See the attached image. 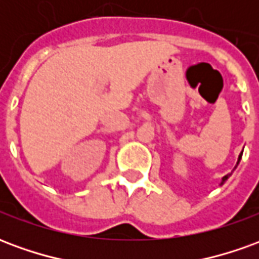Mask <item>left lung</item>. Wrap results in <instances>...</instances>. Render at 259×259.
Listing matches in <instances>:
<instances>
[{"label": "left lung", "mask_w": 259, "mask_h": 259, "mask_svg": "<svg viewBox=\"0 0 259 259\" xmlns=\"http://www.w3.org/2000/svg\"><path fill=\"white\" fill-rule=\"evenodd\" d=\"M241 155H243V151L240 152V155H239V159H237V165H239L240 159H241ZM237 165H236V166H234V168H237ZM230 175H232V174H229V175H226V176H223V178H222V182H221V186H222L223 183H225V182H226V180L229 179V176H230Z\"/></svg>", "instance_id": "8db88e82"}]
</instances>
